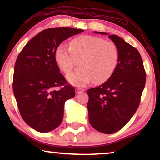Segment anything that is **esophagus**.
<instances>
[{
    "label": "esophagus",
    "mask_w": 160,
    "mask_h": 160,
    "mask_svg": "<svg viewBox=\"0 0 160 160\" xmlns=\"http://www.w3.org/2000/svg\"><path fill=\"white\" fill-rule=\"evenodd\" d=\"M84 89H76V94H79L82 92H84Z\"/></svg>",
    "instance_id": "obj_1"
}]
</instances>
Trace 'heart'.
<instances>
[{"instance_id": "heart-1", "label": "heart", "mask_w": 160, "mask_h": 160, "mask_svg": "<svg viewBox=\"0 0 160 160\" xmlns=\"http://www.w3.org/2000/svg\"><path fill=\"white\" fill-rule=\"evenodd\" d=\"M55 60L60 68L68 73L78 64L81 68L68 76L72 84L83 87L92 80L102 84L111 78L117 68L119 51L112 41L94 36H82L73 38L69 49L60 45L56 49Z\"/></svg>"}]
</instances>
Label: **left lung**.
Here are the masks:
<instances>
[{"mask_svg":"<svg viewBox=\"0 0 160 160\" xmlns=\"http://www.w3.org/2000/svg\"><path fill=\"white\" fill-rule=\"evenodd\" d=\"M108 38L119 51L117 68L102 85L87 90L89 123L106 134L117 132L130 121L138 108L146 84V71L138 49L116 35Z\"/></svg>","mask_w":160,"mask_h":160,"instance_id":"8db88e82","label":"left lung"}]
</instances>
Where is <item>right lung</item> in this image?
Here are the masks:
<instances>
[{
  "label": "right lung",
  "instance_id": "1",
  "mask_svg": "<svg viewBox=\"0 0 160 160\" xmlns=\"http://www.w3.org/2000/svg\"><path fill=\"white\" fill-rule=\"evenodd\" d=\"M81 29L56 28L44 30L28 41L17 57L13 91L24 121L35 130L47 132L61 124L65 102L75 96L55 60L59 45ZM59 86V91L55 89Z\"/></svg>",
  "mask_w": 160,
  "mask_h": 160
}]
</instances>
